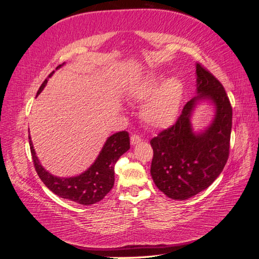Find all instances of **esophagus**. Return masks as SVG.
Returning a JSON list of instances; mask_svg holds the SVG:
<instances>
[{"label": "esophagus", "instance_id": "esophagus-1", "mask_svg": "<svg viewBox=\"0 0 259 259\" xmlns=\"http://www.w3.org/2000/svg\"><path fill=\"white\" fill-rule=\"evenodd\" d=\"M140 142H142V138H140L138 135H132L131 136V144L133 146H135L137 144H139Z\"/></svg>", "mask_w": 259, "mask_h": 259}]
</instances>
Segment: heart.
Wrapping results in <instances>:
<instances>
[{
  "instance_id": "obj_1",
  "label": "heart",
  "mask_w": 259,
  "mask_h": 259,
  "mask_svg": "<svg viewBox=\"0 0 259 259\" xmlns=\"http://www.w3.org/2000/svg\"><path fill=\"white\" fill-rule=\"evenodd\" d=\"M164 77L161 72H149L130 91L135 100H145L140 116L154 130L166 128L176 121L184 98V83L176 76Z\"/></svg>"
}]
</instances>
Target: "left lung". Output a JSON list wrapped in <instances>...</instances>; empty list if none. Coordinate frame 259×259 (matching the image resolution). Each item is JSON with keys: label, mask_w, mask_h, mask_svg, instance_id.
<instances>
[{"label": "left lung", "mask_w": 259, "mask_h": 259, "mask_svg": "<svg viewBox=\"0 0 259 259\" xmlns=\"http://www.w3.org/2000/svg\"><path fill=\"white\" fill-rule=\"evenodd\" d=\"M197 91L173 126L151 139L150 173L155 186L173 200H187L205 190L222 173L229 155L232 108L224 86L195 64ZM202 103L214 109L212 121L194 130L192 120Z\"/></svg>", "instance_id": "left-lung-1"}]
</instances>
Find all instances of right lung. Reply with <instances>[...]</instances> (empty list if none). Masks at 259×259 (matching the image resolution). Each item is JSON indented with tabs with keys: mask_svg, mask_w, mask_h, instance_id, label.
<instances>
[{
	"mask_svg": "<svg viewBox=\"0 0 259 259\" xmlns=\"http://www.w3.org/2000/svg\"><path fill=\"white\" fill-rule=\"evenodd\" d=\"M65 65L56 68L59 69ZM52 72L49 77L53 75ZM48 84L45 80L37 91L36 97ZM29 145L34 167L43 184L58 197L79 203L82 205H91L103 200L114 185V165L120 156L131 148L127 132H119L108 137L106 143L97 155L96 160L83 173L72 177H58L46 170L38 160L32 140L29 135Z\"/></svg>",
	"mask_w": 259,
	"mask_h": 259,
	"instance_id": "obj_1",
	"label": "right lung"
}]
</instances>
